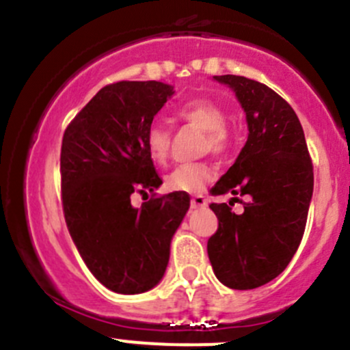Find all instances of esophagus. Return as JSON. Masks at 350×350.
<instances>
[{"mask_svg":"<svg viewBox=\"0 0 350 350\" xmlns=\"http://www.w3.org/2000/svg\"><path fill=\"white\" fill-rule=\"evenodd\" d=\"M190 206H192V207H206L207 206V199L202 196V193H197V196H192V199H190Z\"/></svg>","mask_w":350,"mask_h":350,"instance_id":"obj_1","label":"esophagus"}]
</instances>
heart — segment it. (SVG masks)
<instances>
[{
	"instance_id": "b5f03b06",
	"label": "heart",
	"mask_w": 350,
	"mask_h": 350,
	"mask_svg": "<svg viewBox=\"0 0 350 350\" xmlns=\"http://www.w3.org/2000/svg\"><path fill=\"white\" fill-rule=\"evenodd\" d=\"M176 117L196 129L204 131L202 151L216 157L226 154L234 143V131L226 122V112L219 103L209 98H193L176 109ZM172 148V133L165 126L154 124L146 133V150L151 160L163 165L168 160ZM213 170L207 163L178 165L167 176V187L175 192H200L209 180Z\"/></svg>"
}]
</instances>
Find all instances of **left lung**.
I'll use <instances>...</instances> for the list:
<instances>
[{
    "mask_svg": "<svg viewBox=\"0 0 350 350\" xmlns=\"http://www.w3.org/2000/svg\"><path fill=\"white\" fill-rule=\"evenodd\" d=\"M214 79L231 86L247 112L248 139L213 196H247L243 213L211 204L217 230L207 240L216 278L231 289H254L278 278L303 238L313 193V163L293 107L264 83L245 76ZM238 200V197H233Z\"/></svg>",
    "mask_w": 350,
    "mask_h": 350,
    "instance_id": "8db88e82",
    "label": "left lung"
}]
</instances>
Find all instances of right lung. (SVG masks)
I'll list each match as a JSON object with an SVG mask.
<instances>
[{
    "label": "right lung",
    "mask_w": 350,
    "mask_h": 350,
    "mask_svg": "<svg viewBox=\"0 0 350 350\" xmlns=\"http://www.w3.org/2000/svg\"><path fill=\"white\" fill-rule=\"evenodd\" d=\"M160 81L103 86L68 124L61 146V200L69 234L93 275L110 291L154 288L170 258L187 192L158 196L163 183L146 150L153 117L172 96ZM152 192L133 208V193Z\"/></svg>",
    "instance_id": "obj_1"
}]
</instances>
